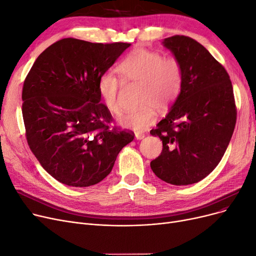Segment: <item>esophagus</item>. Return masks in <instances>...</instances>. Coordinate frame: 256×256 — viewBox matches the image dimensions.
Segmentation results:
<instances>
[{"instance_id":"34e87169","label":"esophagus","mask_w":256,"mask_h":256,"mask_svg":"<svg viewBox=\"0 0 256 256\" xmlns=\"http://www.w3.org/2000/svg\"><path fill=\"white\" fill-rule=\"evenodd\" d=\"M144 138H145V134H138V132H136V140H142Z\"/></svg>"}]
</instances>
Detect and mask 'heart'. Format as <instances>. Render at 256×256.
I'll return each instance as SVG.
<instances>
[{"instance_id":"heart-1","label":"heart","mask_w":256,"mask_h":256,"mask_svg":"<svg viewBox=\"0 0 256 256\" xmlns=\"http://www.w3.org/2000/svg\"><path fill=\"white\" fill-rule=\"evenodd\" d=\"M118 70L125 82H136L142 86L140 96L142 106L122 111L116 118L118 124L122 128L146 130L156 122V106L160 109L170 107L182 91V63L176 58H164L158 51L134 49L120 64ZM122 85V80L110 71L102 74L98 80V94L111 114L118 111V94Z\"/></svg>"}]
</instances>
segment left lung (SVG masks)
Wrapping results in <instances>:
<instances>
[{
    "mask_svg": "<svg viewBox=\"0 0 256 256\" xmlns=\"http://www.w3.org/2000/svg\"><path fill=\"white\" fill-rule=\"evenodd\" d=\"M162 45L182 63L184 80L168 114L150 131L162 142L150 167L162 180L186 186L218 165L233 134L236 107L228 72L202 44L173 36Z\"/></svg>",
    "mask_w": 256,
    "mask_h": 256,
    "instance_id": "8db88e82",
    "label": "left lung"
}]
</instances>
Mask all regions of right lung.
Returning <instances> with one entry per match:
<instances>
[{"label": "right lung", "instance_id": "right-lung-1", "mask_svg": "<svg viewBox=\"0 0 256 256\" xmlns=\"http://www.w3.org/2000/svg\"><path fill=\"white\" fill-rule=\"evenodd\" d=\"M129 43H90L67 38L36 60L22 92L28 145L60 182L89 187L103 180L132 132L110 128L112 116L100 103V76Z\"/></svg>", "mask_w": 256, "mask_h": 256}]
</instances>
